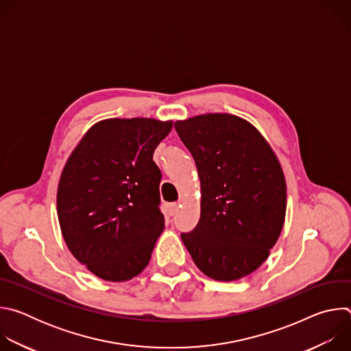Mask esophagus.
I'll list each match as a JSON object with an SVG mask.
<instances>
[{
    "mask_svg": "<svg viewBox=\"0 0 351 351\" xmlns=\"http://www.w3.org/2000/svg\"><path fill=\"white\" fill-rule=\"evenodd\" d=\"M178 211H179V204H178V203H171V204H168V213H169V215H175Z\"/></svg>",
    "mask_w": 351,
    "mask_h": 351,
    "instance_id": "34e87169",
    "label": "esophagus"
}]
</instances>
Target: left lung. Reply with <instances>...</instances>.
<instances>
[{"label":"left lung","mask_w":351,"mask_h":351,"mask_svg":"<svg viewBox=\"0 0 351 351\" xmlns=\"http://www.w3.org/2000/svg\"><path fill=\"white\" fill-rule=\"evenodd\" d=\"M202 183L197 226L182 233L198 269L230 282L268 258L283 228L286 182L263 134L230 114H206L175 122Z\"/></svg>","instance_id":"8db88e82"}]
</instances>
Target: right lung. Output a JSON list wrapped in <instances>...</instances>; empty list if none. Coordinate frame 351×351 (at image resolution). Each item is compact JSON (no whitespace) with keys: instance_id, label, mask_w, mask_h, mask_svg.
<instances>
[{"instance_id":"obj_1","label":"right lung","mask_w":351,"mask_h":351,"mask_svg":"<svg viewBox=\"0 0 351 351\" xmlns=\"http://www.w3.org/2000/svg\"><path fill=\"white\" fill-rule=\"evenodd\" d=\"M172 121L106 119L69 156L57 191L64 240L95 276L125 282L147 265L165 228L161 171L153 161Z\"/></svg>"}]
</instances>
